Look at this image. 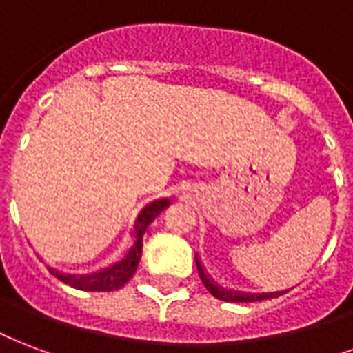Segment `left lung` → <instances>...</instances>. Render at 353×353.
<instances>
[{
    "instance_id": "1",
    "label": "left lung",
    "mask_w": 353,
    "mask_h": 353,
    "mask_svg": "<svg viewBox=\"0 0 353 353\" xmlns=\"http://www.w3.org/2000/svg\"><path fill=\"white\" fill-rule=\"evenodd\" d=\"M195 264H197L199 277L203 281V285L206 287V290L217 299H223V301H240V303H248V301H262V299L277 298L281 296V292H270V294H243V292H234V290H227V288L219 287L216 281L212 279L206 268L201 264V259L195 255Z\"/></svg>"
}]
</instances>
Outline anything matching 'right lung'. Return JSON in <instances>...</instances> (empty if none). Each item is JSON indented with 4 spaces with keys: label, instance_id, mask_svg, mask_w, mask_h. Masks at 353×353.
<instances>
[{
    "label": "right lung",
    "instance_id": "add662e5",
    "mask_svg": "<svg viewBox=\"0 0 353 353\" xmlns=\"http://www.w3.org/2000/svg\"><path fill=\"white\" fill-rule=\"evenodd\" d=\"M169 205H171L169 199H160V201H154V203L147 205L139 212L136 223H134V243H132V248L124 253L121 261L111 264L110 268H104L100 272L87 275L59 274V272L50 268V274H54L57 279L66 283V285L78 288V290H87V292H111V290L123 288L130 281V277L136 274L137 264H139V259H141L145 230H147L148 225L154 221V217L161 210H165Z\"/></svg>",
    "mask_w": 353,
    "mask_h": 353
}]
</instances>
